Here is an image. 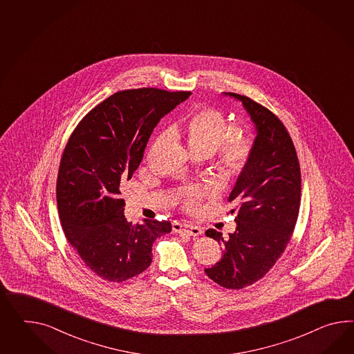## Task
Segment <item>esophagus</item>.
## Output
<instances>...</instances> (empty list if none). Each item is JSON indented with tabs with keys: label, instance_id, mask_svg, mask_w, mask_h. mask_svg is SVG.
Instances as JSON below:
<instances>
[{
	"label": "esophagus",
	"instance_id": "34e87169",
	"mask_svg": "<svg viewBox=\"0 0 354 354\" xmlns=\"http://www.w3.org/2000/svg\"><path fill=\"white\" fill-rule=\"evenodd\" d=\"M173 230L175 233L188 234L192 236H198L202 234V229L198 226H193V225L180 224V223H175L173 224Z\"/></svg>",
	"mask_w": 354,
	"mask_h": 354
}]
</instances>
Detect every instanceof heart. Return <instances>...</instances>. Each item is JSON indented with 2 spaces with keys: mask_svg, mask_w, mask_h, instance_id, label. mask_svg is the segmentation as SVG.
I'll return each mask as SVG.
<instances>
[{
  "mask_svg": "<svg viewBox=\"0 0 354 354\" xmlns=\"http://www.w3.org/2000/svg\"><path fill=\"white\" fill-rule=\"evenodd\" d=\"M185 134L194 155L209 157L217 151V164L229 175H239L250 162L253 151L250 136L241 133L217 109L202 107L190 113L185 121ZM212 192L211 187L190 188L181 196V202L187 208H194L203 196Z\"/></svg>",
  "mask_w": 354,
  "mask_h": 354,
  "instance_id": "1",
  "label": "heart"
}]
</instances>
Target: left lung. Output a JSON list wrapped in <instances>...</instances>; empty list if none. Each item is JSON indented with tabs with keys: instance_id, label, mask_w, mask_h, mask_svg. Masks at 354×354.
Instances as JSON below:
<instances>
[{
	"instance_id": "obj_1",
	"label": "left lung",
	"mask_w": 354,
	"mask_h": 354,
	"mask_svg": "<svg viewBox=\"0 0 354 354\" xmlns=\"http://www.w3.org/2000/svg\"><path fill=\"white\" fill-rule=\"evenodd\" d=\"M227 95L241 101L257 137L250 162L227 199L235 206L236 229L227 239L215 229L206 232L224 253L205 272L216 284L236 290L259 281L284 253L297 224L302 187L297 151L281 120L247 95Z\"/></svg>"
}]
</instances>
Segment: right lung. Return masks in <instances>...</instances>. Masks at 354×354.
Masks as SVG:
<instances>
[{"label":"right lung","instance_id":"add662e5","mask_svg":"<svg viewBox=\"0 0 354 354\" xmlns=\"http://www.w3.org/2000/svg\"><path fill=\"white\" fill-rule=\"evenodd\" d=\"M189 95L157 88L116 92L79 121L66 143L56 184L61 226L82 262L106 281L142 274L153 241L171 232L170 221L128 223L121 189L158 121Z\"/></svg>","mask_w":354,"mask_h":354}]
</instances>
